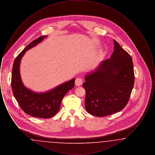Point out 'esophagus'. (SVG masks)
<instances>
[{"mask_svg":"<svg viewBox=\"0 0 155 155\" xmlns=\"http://www.w3.org/2000/svg\"><path fill=\"white\" fill-rule=\"evenodd\" d=\"M83 83V81L80 78H76L75 81V84L76 86H80Z\"/></svg>","mask_w":155,"mask_h":155,"instance_id":"obj_1","label":"esophagus"}]
</instances>
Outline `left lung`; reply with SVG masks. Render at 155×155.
Segmentation results:
<instances>
[{"instance_id": "1", "label": "left lung", "mask_w": 155, "mask_h": 155, "mask_svg": "<svg viewBox=\"0 0 155 155\" xmlns=\"http://www.w3.org/2000/svg\"><path fill=\"white\" fill-rule=\"evenodd\" d=\"M114 51L85 76V109L89 114L104 117L117 113L128 103L134 84L131 56L113 40Z\"/></svg>"}]
</instances>
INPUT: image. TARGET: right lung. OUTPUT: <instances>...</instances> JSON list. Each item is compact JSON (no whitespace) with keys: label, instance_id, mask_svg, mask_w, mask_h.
Returning a JSON list of instances; mask_svg holds the SVG:
<instances>
[{"label":"right lung","instance_id":"add662e5","mask_svg":"<svg viewBox=\"0 0 155 155\" xmlns=\"http://www.w3.org/2000/svg\"><path fill=\"white\" fill-rule=\"evenodd\" d=\"M46 35L37 38L28 45L15 58L12 73V88L15 99L25 113L37 118H49L59 110L61 102L67 92L73 88L75 78L43 92H37L27 88L20 74V63L27 51L40 44Z\"/></svg>","mask_w":155,"mask_h":155}]
</instances>
